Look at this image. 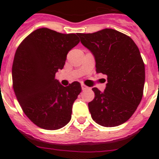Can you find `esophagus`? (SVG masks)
I'll use <instances>...</instances> for the list:
<instances>
[{
	"instance_id": "1",
	"label": "esophagus",
	"mask_w": 159,
	"mask_h": 159,
	"mask_svg": "<svg viewBox=\"0 0 159 159\" xmlns=\"http://www.w3.org/2000/svg\"><path fill=\"white\" fill-rule=\"evenodd\" d=\"M81 88H82V90H86V89H88V87L86 86V85H84V84H81Z\"/></svg>"
}]
</instances>
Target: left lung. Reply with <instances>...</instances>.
<instances>
[{"instance_id": "left-lung-1", "label": "left lung", "mask_w": 159, "mask_h": 159, "mask_svg": "<svg viewBox=\"0 0 159 159\" xmlns=\"http://www.w3.org/2000/svg\"><path fill=\"white\" fill-rule=\"evenodd\" d=\"M78 36L95 57L97 72L107 76L103 92L92 88L95 98L88 102L92 119L106 127L123 124L143 98L145 65L139 48L130 36L112 29Z\"/></svg>"}]
</instances>
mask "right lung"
<instances>
[{
	"mask_svg": "<svg viewBox=\"0 0 159 159\" xmlns=\"http://www.w3.org/2000/svg\"><path fill=\"white\" fill-rule=\"evenodd\" d=\"M79 42L74 33L41 28L29 34L16 49L12 69L14 92L25 115L40 128L58 130L71 120L81 85L75 81L64 87L55 76Z\"/></svg>",
	"mask_w": 159,
	"mask_h": 159,
	"instance_id": "obj_1",
	"label": "right lung"
}]
</instances>
